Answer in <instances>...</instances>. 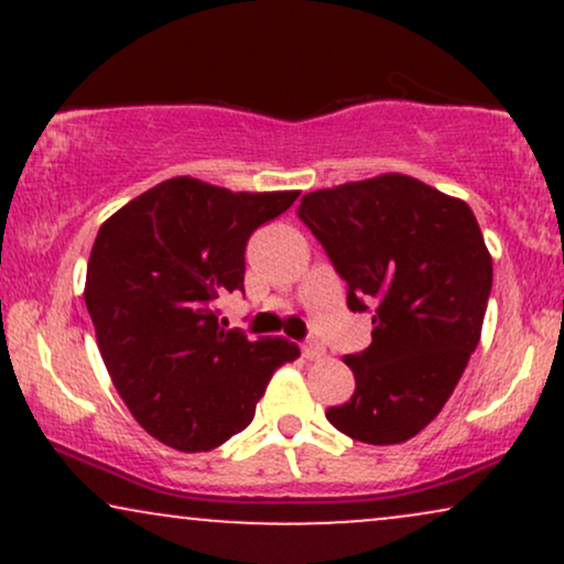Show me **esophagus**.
<instances>
[{"label":"esophagus","mask_w":564,"mask_h":564,"mask_svg":"<svg viewBox=\"0 0 564 564\" xmlns=\"http://www.w3.org/2000/svg\"><path fill=\"white\" fill-rule=\"evenodd\" d=\"M302 355L307 360H321V358H326V347H323L318 339H313V336H310V339L302 345Z\"/></svg>","instance_id":"34e87169"}]
</instances>
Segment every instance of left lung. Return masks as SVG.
I'll return each mask as SVG.
<instances>
[{"label": "left lung", "mask_w": 564, "mask_h": 564, "mask_svg": "<svg viewBox=\"0 0 564 564\" xmlns=\"http://www.w3.org/2000/svg\"><path fill=\"white\" fill-rule=\"evenodd\" d=\"M296 215L347 281V307H373L371 345L347 355L355 392L326 419L368 445L405 443L443 411L482 334L494 260L462 198L408 174L302 196Z\"/></svg>", "instance_id": "obj_1"}]
</instances>
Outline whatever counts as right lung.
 Masks as SVG:
<instances>
[{
	"label": "right lung",
	"mask_w": 564,
	"mask_h": 564,
	"mask_svg": "<svg viewBox=\"0 0 564 564\" xmlns=\"http://www.w3.org/2000/svg\"><path fill=\"white\" fill-rule=\"evenodd\" d=\"M296 196L172 177L97 230L84 302L102 364L142 430L174 451H212L246 430L275 368L300 358L281 336L225 328L217 310L243 291L251 232Z\"/></svg>",
	"instance_id": "1"
}]
</instances>
